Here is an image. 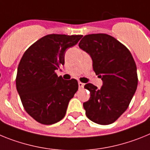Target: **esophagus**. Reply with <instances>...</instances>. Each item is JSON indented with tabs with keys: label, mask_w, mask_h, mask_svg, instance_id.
I'll list each match as a JSON object with an SVG mask.
<instances>
[{
	"label": "esophagus",
	"mask_w": 150,
	"mask_h": 150,
	"mask_svg": "<svg viewBox=\"0 0 150 150\" xmlns=\"http://www.w3.org/2000/svg\"><path fill=\"white\" fill-rule=\"evenodd\" d=\"M84 83L79 81V89H82V88H84Z\"/></svg>",
	"instance_id": "34e87169"
}]
</instances>
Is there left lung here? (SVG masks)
I'll use <instances>...</instances> for the list:
<instances>
[{
  "mask_svg": "<svg viewBox=\"0 0 150 150\" xmlns=\"http://www.w3.org/2000/svg\"><path fill=\"white\" fill-rule=\"evenodd\" d=\"M79 47L90 54L96 75L103 80L100 89L88 83L89 100L83 103L90 120L103 125L118 119L128 108L138 83L137 66L124 44L106 34L84 36Z\"/></svg>",
  "mask_w": 150,
  "mask_h": 150,
  "instance_id": "obj_1",
  "label": "left lung"
}]
</instances>
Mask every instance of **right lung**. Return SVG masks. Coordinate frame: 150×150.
<instances>
[{
    "mask_svg": "<svg viewBox=\"0 0 150 150\" xmlns=\"http://www.w3.org/2000/svg\"><path fill=\"white\" fill-rule=\"evenodd\" d=\"M82 35L51 34L38 40L25 50L18 66L16 89L25 110L42 125L64 118L69 100L79 89L78 81H66L56 73L64 65L66 49Z\"/></svg>",
    "mask_w": 150,
    "mask_h": 150,
    "instance_id": "obj_1",
    "label": "right lung"
}]
</instances>
